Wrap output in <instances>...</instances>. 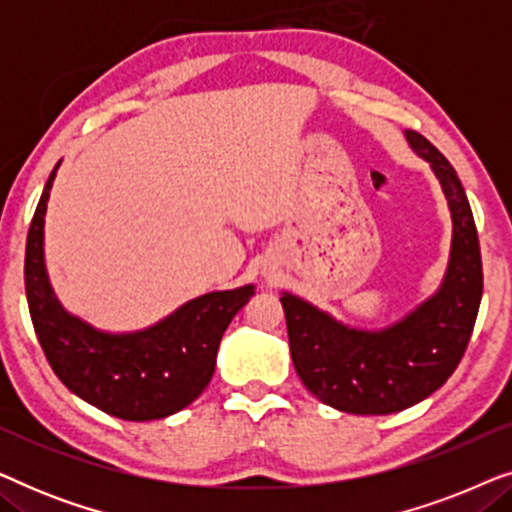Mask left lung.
I'll list each match as a JSON object with an SVG mask.
<instances>
[{"label":"left lung","mask_w":512,"mask_h":512,"mask_svg":"<svg viewBox=\"0 0 512 512\" xmlns=\"http://www.w3.org/2000/svg\"><path fill=\"white\" fill-rule=\"evenodd\" d=\"M443 186L452 212V251L436 296L382 331L340 324L284 293L296 373L321 403L352 415H391L424 401L459 366L482 300L478 230L466 191L447 158L419 132H405Z\"/></svg>","instance_id":"left-lung-1"}]
</instances>
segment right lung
I'll return each instance as SVG.
<instances>
[{"instance_id": "right-lung-1", "label": "right lung", "mask_w": 512, "mask_h": 512, "mask_svg": "<svg viewBox=\"0 0 512 512\" xmlns=\"http://www.w3.org/2000/svg\"><path fill=\"white\" fill-rule=\"evenodd\" d=\"M58 165L41 193L25 247V293L39 345L62 384L107 415L128 422L174 415L212 380L223 333L254 296V286L205 293L137 333H102L67 314L44 265V216Z\"/></svg>"}]
</instances>
